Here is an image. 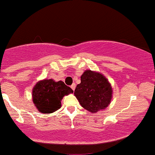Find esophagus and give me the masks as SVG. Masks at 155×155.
Listing matches in <instances>:
<instances>
[{
  "instance_id": "obj_1",
  "label": "esophagus",
  "mask_w": 155,
  "mask_h": 155,
  "mask_svg": "<svg viewBox=\"0 0 155 155\" xmlns=\"http://www.w3.org/2000/svg\"><path fill=\"white\" fill-rule=\"evenodd\" d=\"M71 88L73 89V91H74V90H75V88H76V84H73L71 86Z\"/></svg>"
}]
</instances>
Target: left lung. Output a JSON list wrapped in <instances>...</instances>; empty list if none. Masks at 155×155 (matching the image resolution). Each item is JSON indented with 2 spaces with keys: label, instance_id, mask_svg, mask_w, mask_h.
<instances>
[{
  "label": "left lung",
  "instance_id": "left-lung-1",
  "mask_svg": "<svg viewBox=\"0 0 155 155\" xmlns=\"http://www.w3.org/2000/svg\"><path fill=\"white\" fill-rule=\"evenodd\" d=\"M112 93L111 85L102 73L87 70L81 76L74 95L84 109L95 114L110 105Z\"/></svg>",
  "mask_w": 155,
  "mask_h": 155
}]
</instances>
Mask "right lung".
<instances>
[{
	"label": "right lung",
	"mask_w": 155,
	"mask_h": 155,
	"mask_svg": "<svg viewBox=\"0 0 155 155\" xmlns=\"http://www.w3.org/2000/svg\"><path fill=\"white\" fill-rule=\"evenodd\" d=\"M32 93V101L38 111L51 114L61 107L63 97L72 94L73 91L62 81L55 82L50 79L37 82Z\"/></svg>",
	"instance_id": "obj_1"
}]
</instances>
